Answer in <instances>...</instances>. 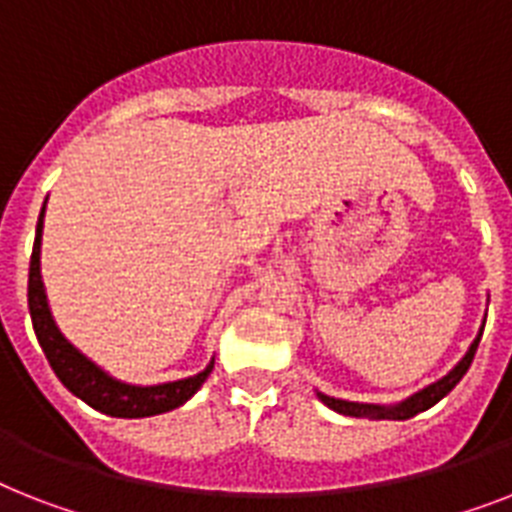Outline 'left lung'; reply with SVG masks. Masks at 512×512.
Instances as JSON below:
<instances>
[{
  "label": "left lung",
  "mask_w": 512,
  "mask_h": 512,
  "mask_svg": "<svg viewBox=\"0 0 512 512\" xmlns=\"http://www.w3.org/2000/svg\"><path fill=\"white\" fill-rule=\"evenodd\" d=\"M481 334H484V328H481ZM481 334L473 339L471 350L465 352L463 360H460V363L455 365V368L442 378V381L426 386L423 392L413 394V397L402 402V405L378 407V405H360V402L334 400V397H326V394H318V397H321L331 410H336V413H342V415H352V418H368V421H407V418H413V415L429 410L431 405H436V402L442 400L444 394H450L452 389H455V384H458L460 378L465 376V371L471 368L473 355H476V350H479Z\"/></svg>",
  "instance_id": "obj_1"
}]
</instances>
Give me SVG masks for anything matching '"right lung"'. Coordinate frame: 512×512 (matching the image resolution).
Instances as JSON below:
<instances>
[{"label": "right lung", "mask_w": 512, "mask_h": 512, "mask_svg": "<svg viewBox=\"0 0 512 512\" xmlns=\"http://www.w3.org/2000/svg\"><path fill=\"white\" fill-rule=\"evenodd\" d=\"M41 228H44V210L39 215L36 226V242L31 252V270H28V310H31L33 331L39 339L41 350L47 355L52 371L57 373L62 384L70 392L81 397L86 405H91L99 413L112 415V418H147V415L168 413L173 407L184 405L199 386L205 384V378L213 373V363L205 371L181 381H170L160 386H131L120 384L115 378L99 371L97 365L86 360L65 336L57 331L52 321V313L47 307V294L41 284L39 270V252H41Z\"/></svg>", "instance_id": "1"}]
</instances>
